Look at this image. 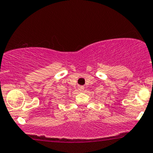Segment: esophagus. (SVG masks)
I'll list each match as a JSON object with an SVG mask.
<instances>
[{"instance_id":"1","label":"esophagus","mask_w":153,"mask_h":153,"mask_svg":"<svg viewBox=\"0 0 153 153\" xmlns=\"http://www.w3.org/2000/svg\"><path fill=\"white\" fill-rule=\"evenodd\" d=\"M78 89H79V91H83L84 89V87H83V86H79Z\"/></svg>"}]
</instances>
